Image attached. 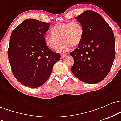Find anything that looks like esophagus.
Returning <instances> with one entry per match:
<instances>
[{
	"label": "esophagus",
	"instance_id": "1",
	"mask_svg": "<svg viewBox=\"0 0 121 121\" xmlns=\"http://www.w3.org/2000/svg\"><path fill=\"white\" fill-rule=\"evenodd\" d=\"M66 56H67V54L66 53H64V54H62L61 55V57L62 58H64V57H65Z\"/></svg>",
	"mask_w": 121,
	"mask_h": 121
}]
</instances>
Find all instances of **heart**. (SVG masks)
Listing matches in <instances>:
<instances>
[{"label":"heart","instance_id":"1","mask_svg":"<svg viewBox=\"0 0 121 121\" xmlns=\"http://www.w3.org/2000/svg\"><path fill=\"white\" fill-rule=\"evenodd\" d=\"M51 32L44 35V41L51 49H56L61 39L62 42L57 52L61 53L69 51L73 45H78L84 36L82 27L77 22L58 23L51 29Z\"/></svg>","mask_w":121,"mask_h":121}]
</instances>
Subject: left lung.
<instances>
[{"mask_svg": "<svg viewBox=\"0 0 121 121\" xmlns=\"http://www.w3.org/2000/svg\"><path fill=\"white\" fill-rule=\"evenodd\" d=\"M75 19L84 30L82 40L70 55L72 72L87 84L99 82L109 73L114 60L115 38L112 28L99 13L85 11Z\"/></svg>", "mask_w": 121, "mask_h": 121, "instance_id": "8db88e82", "label": "left lung"}]
</instances>
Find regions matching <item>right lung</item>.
Segmentation results:
<instances>
[{"instance_id":"add662e5","label":"right lung","mask_w":121,"mask_h":121,"mask_svg":"<svg viewBox=\"0 0 121 121\" xmlns=\"http://www.w3.org/2000/svg\"><path fill=\"white\" fill-rule=\"evenodd\" d=\"M49 26V23L27 19L11 35L7 53L12 73L19 82L30 88L44 84L61 58L44 41Z\"/></svg>"}]
</instances>
